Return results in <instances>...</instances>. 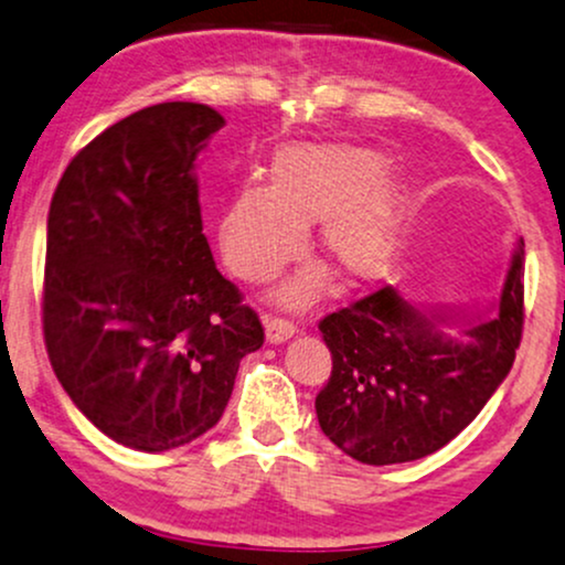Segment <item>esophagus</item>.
Here are the masks:
<instances>
[{
	"label": "esophagus",
	"instance_id": "1",
	"mask_svg": "<svg viewBox=\"0 0 565 565\" xmlns=\"http://www.w3.org/2000/svg\"><path fill=\"white\" fill-rule=\"evenodd\" d=\"M264 328H267V341L269 343H282L296 333V324L282 317H264Z\"/></svg>",
	"mask_w": 565,
	"mask_h": 565
}]
</instances>
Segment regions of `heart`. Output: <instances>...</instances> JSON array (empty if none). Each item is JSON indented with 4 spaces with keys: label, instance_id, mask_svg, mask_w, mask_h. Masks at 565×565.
<instances>
[{
    "label": "heart",
    "instance_id": "heart-1",
    "mask_svg": "<svg viewBox=\"0 0 565 565\" xmlns=\"http://www.w3.org/2000/svg\"><path fill=\"white\" fill-rule=\"evenodd\" d=\"M381 152L354 145H285L269 161L267 184H245L218 216V248L241 280L269 282L307 250V227L320 224V254L347 282L388 275L413 216V192ZM324 271L303 269L277 294L307 307L322 294Z\"/></svg>",
    "mask_w": 565,
    "mask_h": 565
}]
</instances>
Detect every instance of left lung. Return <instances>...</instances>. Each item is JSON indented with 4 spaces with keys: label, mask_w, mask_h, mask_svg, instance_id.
I'll list each match as a JSON object with an SVG mask.
<instances>
[{
    "label": "left lung",
    "mask_w": 565,
    "mask_h": 565,
    "mask_svg": "<svg viewBox=\"0 0 565 565\" xmlns=\"http://www.w3.org/2000/svg\"><path fill=\"white\" fill-rule=\"evenodd\" d=\"M391 285L320 322L333 356L315 409L322 434L364 466L434 455L473 423L505 381L523 333V241L497 315L439 330Z\"/></svg>",
    "instance_id": "obj_1"
}]
</instances>
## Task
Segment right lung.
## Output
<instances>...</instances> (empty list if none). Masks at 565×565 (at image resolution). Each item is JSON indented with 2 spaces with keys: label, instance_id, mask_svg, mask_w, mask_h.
Returning a JSON list of instances; mask_svg holds the SVG:
<instances>
[{
  "label": "right lung",
  "instance_id": "obj_1",
  "mask_svg": "<svg viewBox=\"0 0 565 565\" xmlns=\"http://www.w3.org/2000/svg\"><path fill=\"white\" fill-rule=\"evenodd\" d=\"M224 126L161 103L73 156L46 216L42 322L52 370L95 426L139 452L214 428L264 328L203 235L195 158Z\"/></svg>",
  "mask_w": 565,
  "mask_h": 565
}]
</instances>
